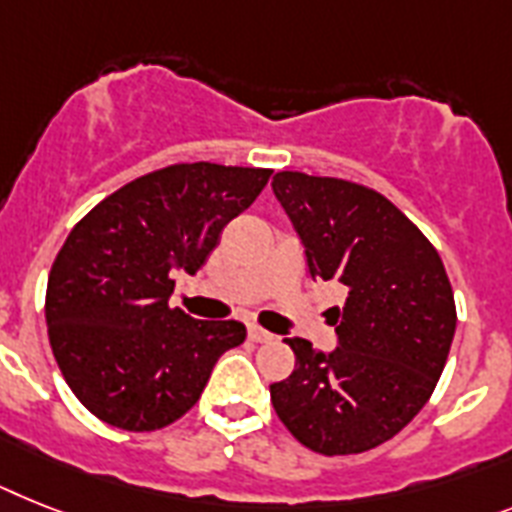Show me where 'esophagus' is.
<instances>
[{
  "label": "esophagus",
  "instance_id": "obj_1",
  "mask_svg": "<svg viewBox=\"0 0 512 512\" xmlns=\"http://www.w3.org/2000/svg\"><path fill=\"white\" fill-rule=\"evenodd\" d=\"M248 340H253V342H269V340H274V335H269L266 329H261V327H256V324H251V327H248Z\"/></svg>",
  "mask_w": 512,
  "mask_h": 512
}]
</instances>
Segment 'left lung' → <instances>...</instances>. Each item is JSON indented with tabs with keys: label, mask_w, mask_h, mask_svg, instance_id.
<instances>
[{
	"label": "left lung",
	"mask_w": 512,
	"mask_h": 512,
	"mask_svg": "<svg viewBox=\"0 0 512 512\" xmlns=\"http://www.w3.org/2000/svg\"><path fill=\"white\" fill-rule=\"evenodd\" d=\"M272 190L311 277L348 287L332 353L285 340L295 369L269 387L274 411L314 453H366L432 398L458 322L453 287L437 248L377 190L303 172H277Z\"/></svg>",
	"instance_id": "1"
}]
</instances>
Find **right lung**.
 <instances>
[{"label": "right lung", "mask_w": 512, "mask_h": 512, "mask_svg": "<svg viewBox=\"0 0 512 512\" xmlns=\"http://www.w3.org/2000/svg\"><path fill=\"white\" fill-rule=\"evenodd\" d=\"M272 170L172 164L122 185L80 219L46 285V327L65 382L96 418L154 432L193 408L240 322L170 306L172 272L196 274Z\"/></svg>", "instance_id": "add662e5"}]
</instances>
